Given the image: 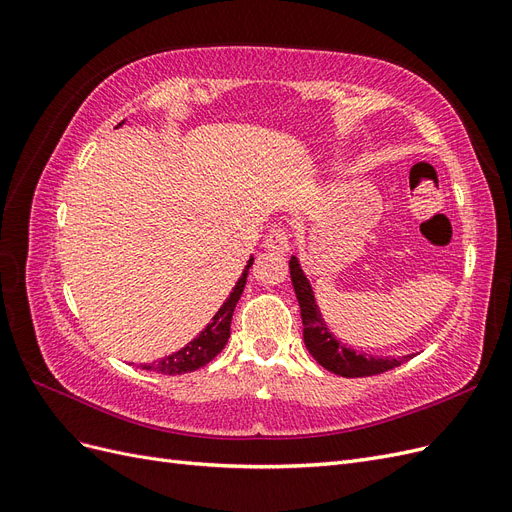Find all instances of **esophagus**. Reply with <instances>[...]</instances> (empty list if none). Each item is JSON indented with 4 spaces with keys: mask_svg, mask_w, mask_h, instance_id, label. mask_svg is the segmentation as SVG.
I'll return each instance as SVG.
<instances>
[{
    "mask_svg": "<svg viewBox=\"0 0 512 512\" xmlns=\"http://www.w3.org/2000/svg\"><path fill=\"white\" fill-rule=\"evenodd\" d=\"M265 247L271 252L286 254L290 250V232H288V228L273 226L265 237Z\"/></svg>",
    "mask_w": 512,
    "mask_h": 512,
    "instance_id": "34e87169",
    "label": "esophagus"
}]
</instances>
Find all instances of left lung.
I'll use <instances>...</instances> for the list:
<instances>
[{
    "instance_id": "8db88e82",
    "label": "left lung",
    "mask_w": 512,
    "mask_h": 512,
    "mask_svg": "<svg viewBox=\"0 0 512 512\" xmlns=\"http://www.w3.org/2000/svg\"><path fill=\"white\" fill-rule=\"evenodd\" d=\"M288 265H290V280L294 286V294H297V301L301 307L305 348L324 369H329L333 374L344 376V378H363V376L382 374V371H389L393 367H399L401 363L414 359V354L397 356V359L395 356L361 354L348 348L346 344L337 342L320 314L314 299L312 284H309L307 275L303 273L299 258L292 256Z\"/></svg>"
}]
</instances>
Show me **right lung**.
Here are the masks:
<instances>
[{
    "instance_id": "add662e5",
    "label": "right lung",
    "mask_w": 512,
    "mask_h": 512,
    "mask_svg": "<svg viewBox=\"0 0 512 512\" xmlns=\"http://www.w3.org/2000/svg\"><path fill=\"white\" fill-rule=\"evenodd\" d=\"M252 262H254V256H250V260H247V265L239 277V282L235 284V288H232L230 297L224 301V305L218 309V314L213 316V320L207 324V327L198 333V337H194L192 342L185 348H181L179 352H173V354L164 356V359H160V361L143 365V369L158 371V374H166V376H179V374H188V371L200 369L209 361H213L215 356L222 352V348L226 346L228 337H230L232 312H235V307L241 299L245 280H247V271H250Z\"/></svg>"
}]
</instances>
